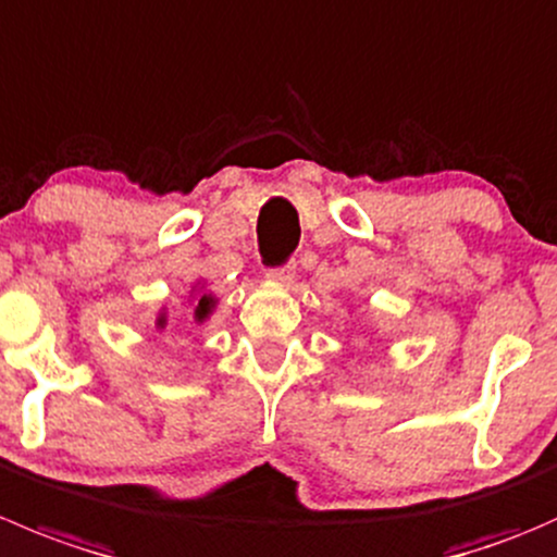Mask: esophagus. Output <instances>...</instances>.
<instances>
[{"label": "esophagus", "mask_w": 557, "mask_h": 557, "mask_svg": "<svg viewBox=\"0 0 557 557\" xmlns=\"http://www.w3.org/2000/svg\"><path fill=\"white\" fill-rule=\"evenodd\" d=\"M296 277V269L294 267H283V269H274V272H269V280L277 285H290Z\"/></svg>", "instance_id": "obj_1"}]
</instances>
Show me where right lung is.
Wrapping results in <instances>:
<instances>
[{"instance_id":"right-lung-1","label":"right lung","mask_w":557,"mask_h":557,"mask_svg":"<svg viewBox=\"0 0 557 557\" xmlns=\"http://www.w3.org/2000/svg\"><path fill=\"white\" fill-rule=\"evenodd\" d=\"M187 305H190L193 323H196V326H203V323L214 315V310H218V296H214V290H209L207 280H196V283L190 285ZM154 326H158L160 332L169 326V310H165V307L158 312V321H154Z\"/></svg>"}]
</instances>
